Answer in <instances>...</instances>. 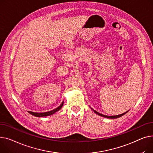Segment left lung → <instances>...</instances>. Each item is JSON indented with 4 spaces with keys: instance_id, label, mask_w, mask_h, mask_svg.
Returning a JSON list of instances; mask_svg holds the SVG:
<instances>
[{
    "instance_id": "1",
    "label": "left lung",
    "mask_w": 153,
    "mask_h": 153,
    "mask_svg": "<svg viewBox=\"0 0 153 153\" xmlns=\"http://www.w3.org/2000/svg\"><path fill=\"white\" fill-rule=\"evenodd\" d=\"M90 108L94 111V113H96V114H97V115H100V116H101V117H105V118H107V119H117V118H119V117H122V115H125V114H127V112H128V111H127V112H124V113H123V114H119V115H111V116H109V115H103V114H100V113H99V112H97V111H94L93 109H92L91 107H90Z\"/></svg>"
}]
</instances>
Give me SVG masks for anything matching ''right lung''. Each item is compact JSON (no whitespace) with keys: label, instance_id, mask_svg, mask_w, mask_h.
I'll use <instances>...</instances> for the list:
<instances>
[{"label":"right lung","instance_id":"1","mask_svg":"<svg viewBox=\"0 0 153 153\" xmlns=\"http://www.w3.org/2000/svg\"><path fill=\"white\" fill-rule=\"evenodd\" d=\"M63 104H64V101L62 102V103L60 104V106H59L57 108L52 110L51 111H48V112H31V111H28V112L31 114L32 115L38 117H46V116H49L53 114H55L56 112H57V111H59L63 106Z\"/></svg>","mask_w":153,"mask_h":153}]
</instances>
